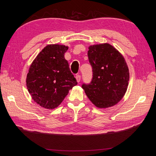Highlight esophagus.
<instances>
[{
    "label": "esophagus",
    "mask_w": 156,
    "mask_h": 156,
    "mask_svg": "<svg viewBox=\"0 0 156 156\" xmlns=\"http://www.w3.org/2000/svg\"><path fill=\"white\" fill-rule=\"evenodd\" d=\"M80 78H81V77H80V75H77L76 76V81H77V82H80Z\"/></svg>",
    "instance_id": "obj_1"
}]
</instances>
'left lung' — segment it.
Segmentation results:
<instances>
[{"mask_svg":"<svg viewBox=\"0 0 156 156\" xmlns=\"http://www.w3.org/2000/svg\"><path fill=\"white\" fill-rule=\"evenodd\" d=\"M88 56L92 67V80L82 88L92 104L100 108L117 104L124 97L129 72L123 56L111 44L89 46Z\"/></svg>","mask_w":156,"mask_h":156,"instance_id":"left-lung-1","label":"left lung"}]
</instances>
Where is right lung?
<instances>
[{
    "mask_svg": "<svg viewBox=\"0 0 156 156\" xmlns=\"http://www.w3.org/2000/svg\"><path fill=\"white\" fill-rule=\"evenodd\" d=\"M68 49L64 45H48L29 67L26 78L28 91L33 100L45 108L58 107L77 84L64 58Z\"/></svg>",
    "mask_w": 156,
    "mask_h": 156,
    "instance_id": "right-lung-1",
    "label": "right lung"
}]
</instances>
